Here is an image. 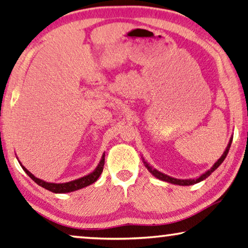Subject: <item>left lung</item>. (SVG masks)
Listing matches in <instances>:
<instances>
[{
    "instance_id": "8db88e82",
    "label": "left lung",
    "mask_w": 248,
    "mask_h": 248,
    "mask_svg": "<svg viewBox=\"0 0 248 248\" xmlns=\"http://www.w3.org/2000/svg\"><path fill=\"white\" fill-rule=\"evenodd\" d=\"M232 137L230 138V140H229V142H228L227 147H226L225 152L222 153V155L220 156V158H219V159L217 160V162H216V163L214 164V165H212V167H211L210 170H205L204 173H202L200 176L195 177V179H187V180L175 179V177H172V176H170V175H166V174H164V173H162V172H159V170H157L156 169H154V167H153V166L151 165V164H148L147 162H146L145 158H142V162H144L145 166L147 167V170H149V173H152V175H154L155 177H157V179L160 180V181H164V182H169V183H172V184H176V186H192V184L199 183V182H201V181H203V180L207 179V177H208L209 175H210V174H211L212 172H214V170H217L218 167L221 165V163L224 162L225 158H226V156H227V154H228L229 148H230V145H232Z\"/></svg>"
}]
</instances>
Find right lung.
Segmentation results:
<instances>
[{"label": "right lung", "instance_id": "1", "mask_svg": "<svg viewBox=\"0 0 248 248\" xmlns=\"http://www.w3.org/2000/svg\"><path fill=\"white\" fill-rule=\"evenodd\" d=\"M104 156H106V154L103 153L102 157H101L99 164H97V166L95 167V170H94L93 172H91L90 174H88V175H85L83 177H79V179L73 180V181H71V182H66V183H51V182H46V181L38 179V177L34 176L32 173H30L29 170H28L26 167L21 164V162H19V163H20L21 167L23 169L24 172H26L28 175H29L31 179H32L34 182L38 184V186H40L41 187H45L46 190L50 191V192H54V193H68V192H73V191L83 189V187L89 186H91V184H93L94 182H96V180L99 179L101 173H102V170H103Z\"/></svg>", "mask_w": 248, "mask_h": 248}]
</instances>
